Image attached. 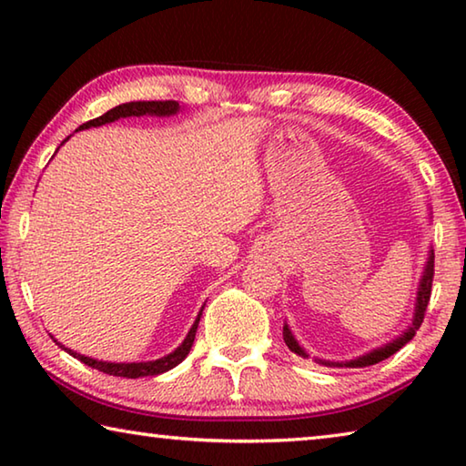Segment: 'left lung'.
Returning a JSON list of instances; mask_svg holds the SVG:
<instances>
[{"label":"left lung","mask_w":466,"mask_h":466,"mask_svg":"<svg viewBox=\"0 0 466 466\" xmlns=\"http://www.w3.org/2000/svg\"><path fill=\"white\" fill-rule=\"evenodd\" d=\"M431 281H433V250L430 248L428 250V261H425V267L421 271L420 286H417L413 320H411V325H409L403 330V333H400L399 337H394L392 341L376 347V350L368 351L360 358H353L350 361H327V360H319V358H314V361H319V364H322V366H330V368H366V366H374V364H378V361H382L386 358H390L392 353H397L400 347L411 341V339L415 337V330L421 327L423 314H425V309H428V302H430V296H431ZM283 341H286V345L289 347V351H294L302 358H309V353L304 351V347H299V343L296 341V337H294V333H291V329L288 327V322L283 325Z\"/></svg>","instance_id":"obj_1"}]
</instances>
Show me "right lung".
<instances>
[{
	"label": "right lung",
	"instance_id": "right-lung-1",
	"mask_svg": "<svg viewBox=\"0 0 466 466\" xmlns=\"http://www.w3.org/2000/svg\"><path fill=\"white\" fill-rule=\"evenodd\" d=\"M178 110H183V106H180L177 100H137V102H125V105L110 108L108 113H105L102 116H96V119H92L88 123L80 125V127H77L76 131L90 129V127H100V125L119 121V119H127V116H144V115H149V116H172V115H177ZM69 137H72V136H69ZM66 141H63V144H66ZM201 312H203V306H201L199 314H197V319L193 322L191 330H188V333H187L185 341L180 343L175 351L168 353V356H164L160 360H152V361H129V364H127V361H121V364H115V361L94 360V358H88V356H82V353H76L74 350H69V347H66V345H61L53 335H51V339L61 347V350H66L69 356L77 358L80 361H84L86 366H90L94 370H100V372H105L108 376H121V378L157 376V374H164V372H168V370H172L175 366H178L180 361H183L188 356V351H191L193 341H195L197 327H199Z\"/></svg>",
	"mask_w": 466,
	"mask_h": 466
}]
</instances>
